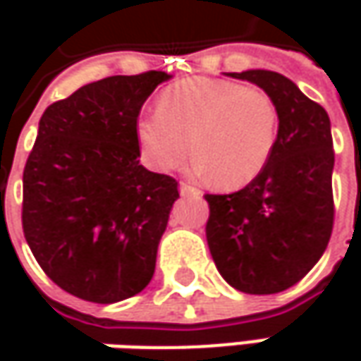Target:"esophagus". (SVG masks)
Returning <instances> with one entry per match:
<instances>
[{
	"label": "esophagus",
	"instance_id": "34e87169",
	"mask_svg": "<svg viewBox=\"0 0 361 361\" xmlns=\"http://www.w3.org/2000/svg\"><path fill=\"white\" fill-rule=\"evenodd\" d=\"M178 190H180V195H183V197H197V199H201L202 197V192L199 190V188L192 187V185H187V183H180Z\"/></svg>",
	"mask_w": 361,
	"mask_h": 361
}]
</instances>
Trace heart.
<instances>
[{
	"instance_id": "1",
	"label": "heart",
	"mask_w": 361,
	"mask_h": 361,
	"mask_svg": "<svg viewBox=\"0 0 361 361\" xmlns=\"http://www.w3.org/2000/svg\"><path fill=\"white\" fill-rule=\"evenodd\" d=\"M279 132V108L265 90L221 78L180 80L159 96L157 112L136 120L142 159L157 171H190L235 190L265 171Z\"/></svg>"
}]
</instances>
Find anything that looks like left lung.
Listing matches in <instances>:
<instances>
[{"mask_svg":"<svg viewBox=\"0 0 361 361\" xmlns=\"http://www.w3.org/2000/svg\"><path fill=\"white\" fill-rule=\"evenodd\" d=\"M265 90L279 132L265 171L231 195H207V243L223 279L251 295L301 281L324 255L334 227V148L327 112L271 70L227 74Z\"/></svg>","mask_w":361,"mask_h":361,"instance_id":"1","label":"left lung"}]
</instances>
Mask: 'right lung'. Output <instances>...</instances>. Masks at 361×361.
Masks as SVG:
<instances>
[{
    "mask_svg": "<svg viewBox=\"0 0 361 361\" xmlns=\"http://www.w3.org/2000/svg\"><path fill=\"white\" fill-rule=\"evenodd\" d=\"M166 72L110 76L54 102L23 169V235L63 291L116 303L150 283L178 185L140 164L136 120Z\"/></svg>",
    "mask_w": 361,
    "mask_h": 361,
    "instance_id": "add662e5",
    "label": "right lung"
}]
</instances>
